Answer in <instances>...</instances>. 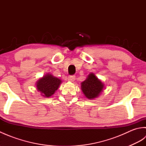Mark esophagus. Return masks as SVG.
I'll list each match as a JSON object with an SVG mask.
<instances>
[{
  "label": "esophagus",
  "mask_w": 146,
  "mask_h": 146,
  "mask_svg": "<svg viewBox=\"0 0 146 146\" xmlns=\"http://www.w3.org/2000/svg\"><path fill=\"white\" fill-rule=\"evenodd\" d=\"M75 80V75H71L68 76V80L70 82H74Z\"/></svg>",
  "instance_id": "1"
}]
</instances>
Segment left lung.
Returning <instances> with one entry per match:
<instances>
[{
	"label": "left lung",
	"instance_id": "left-lung-1",
	"mask_svg": "<svg viewBox=\"0 0 146 146\" xmlns=\"http://www.w3.org/2000/svg\"><path fill=\"white\" fill-rule=\"evenodd\" d=\"M82 90L88 99L98 97L104 88V84L94 73L89 74L87 78L81 83Z\"/></svg>",
	"mask_w": 146,
	"mask_h": 146
}]
</instances>
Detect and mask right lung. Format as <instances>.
<instances>
[{"instance_id": "1", "label": "right lung", "mask_w": 146, "mask_h": 146, "mask_svg": "<svg viewBox=\"0 0 146 146\" xmlns=\"http://www.w3.org/2000/svg\"><path fill=\"white\" fill-rule=\"evenodd\" d=\"M61 83L60 79L47 73L36 82V87L38 91L41 93L42 96L49 98L54 94Z\"/></svg>"}]
</instances>
